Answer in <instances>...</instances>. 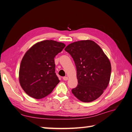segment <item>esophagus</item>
Returning <instances> with one entry per match:
<instances>
[{
    "instance_id": "1",
    "label": "esophagus",
    "mask_w": 132,
    "mask_h": 132,
    "mask_svg": "<svg viewBox=\"0 0 132 132\" xmlns=\"http://www.w3.org/2000/svg\"><path fill=\"white\" fill-rule=\"evenodd\" d=\"M63 79L64 80L67 81V80H68V78L67 77H64L63 78Z\"/></svg>"
}]
</instances>
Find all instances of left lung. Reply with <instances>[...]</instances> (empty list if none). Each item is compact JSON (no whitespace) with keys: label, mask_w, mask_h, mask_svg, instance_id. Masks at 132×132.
<instances>
[{"label":"left lung","mask_w":132,"mask_h":132,"mask_svg":"<svg viewBox=\"0 0 132 132\" xmlns=\"http://www.w3.org/2000/svg\"><path fill=\"white\" fill-rule=\"evenodd\" d=\"M73 58L77 68L78 85L71 90L84 102H92L103 94L110 82L111 65L97 43L91 40L69 44L65 48Z\"/></svg>","instance_id":"obj_1"}]
</instances>
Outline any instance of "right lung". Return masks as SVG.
Segmentation results:
<instances>
[{"instance_id":"add662e5","label":"right lung","mask_w":132,"mask_h":132,"mask_svg":"<svg viewBox=\"0 0 132 132\" xmlns=\"http://www.w3.org/2000/svg\"><path fill=\"white\" fill-rule=\"evenodd\" d=\"M65 47L63 43L45 40L36 43L26 52L20 67L19 81L28 95L41 99L52 92L59 82L54 58Z\"/></svg>"}]
</instances>
